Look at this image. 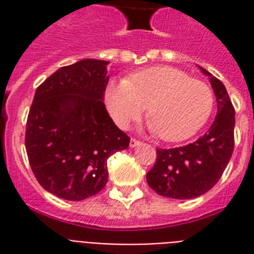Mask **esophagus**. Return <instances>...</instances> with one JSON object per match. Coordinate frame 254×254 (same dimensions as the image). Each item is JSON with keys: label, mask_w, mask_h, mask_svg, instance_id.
Masks as SVG:
<instances>
[{"label": "esophagus", "mask_w": 254, "mask_h": 254, "mask_svg": "<svg viewBox=\"0 0 254 254\" xmlns=\"http://www.w3.org/2000/svg\"><path fill=\"white\" fill-rule=\"evenodd\" d=\"M139 143H141V141H138V139H135V138H131L130 139V147H135V146H138Z\"/></svg>", "instance_id": "1"}]
</instances>
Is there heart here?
I'll list each match as a JSON object with an SVG mask.
<instances>
[{
	"label": "heart",
	"mask_w": 254,
	"mask_h": 254,
	"mask_svg": "<svg viewBox=\"0 0 254 254\" xmlns=\"http://www.w3.org/2000/svg\"><path fill=\"white\" fill-rule=\"evenodd\" d=\"M213 92L174 67H151L127 80H112L105 89V103L120 127L137 120L149 105L151 129L165 141H182L193 135L211 116Z\"/></svg>",
	"instance_id": "b5f03b06"
}]
</instances>
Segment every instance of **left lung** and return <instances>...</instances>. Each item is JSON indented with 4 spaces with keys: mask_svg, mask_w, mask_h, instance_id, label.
Listing matches in <instances>:
<instances>
[{
    "mask_svg": "<svg viewBox=\"0 0 254 254\" xmlns=\"http://www.w3.org/2000/svg\"><path fill=\"white\" fill-rule=\"evenodd\" d=\"M211 76L217 101V115L208 131L195 142L174 149H157V161L146 174L147 185L158 195L192 199L216 185L235 147V108L219 79Z\"/></svg>",
    "mask_w": 254,
    "mask_h": 254,
    "instance_id": "1",
    "label": "left lung"
}]
</instances>
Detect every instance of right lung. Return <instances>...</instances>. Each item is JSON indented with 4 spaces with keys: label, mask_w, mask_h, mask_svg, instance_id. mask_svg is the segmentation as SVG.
<instances>
[{
    "label": "right lung",
    "mask_w": 254,
    "mask_h": 254,
    "mask_svg": "<svg viewBox=\"0 0 254 254\" xmlns=\"http://www.w3.org/2000/svg\"><path fill=\"white\" fill-rule=\"evenodd\" d=\"M109 62L84 59L49 76L34 95L25 146L39 185L65 200H84L108 181V158L130 138L116 127L104 95Z\"/></svg>",
    "instance_id": "add662e5"
}]
</instances>
